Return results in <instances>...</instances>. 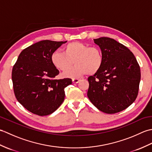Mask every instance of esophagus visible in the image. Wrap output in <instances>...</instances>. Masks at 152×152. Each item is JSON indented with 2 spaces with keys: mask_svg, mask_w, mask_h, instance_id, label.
<instances>
[{
  "mask_svg": "<svg viewBox=\"0 0 152 152\" xmlns=\"http://www.w3.org/2000/svg\"><path fill=\"white\" fill-rule=\"evenodd\" d=\"M80 80H81L79 79V78H73L72 79V82L77 83H78L80 81Z\"/></svg>",
  "mask_w": 152,
  "mask_h": 152,
  "instance_id": "1",
  "label": "esophagus"
}]
</instances>
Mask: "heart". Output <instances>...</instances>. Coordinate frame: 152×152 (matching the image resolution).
<instances>
[{"mask_svg": "<svg viewBox=\"0 0 152 152\" xmlns=\"http://www.w3.org/2000/svg\"><path fill=\"white\" fill-rule=\"evenodd\" d=\"M51 61L57 69L66 70L63 73L64 76L78 78L86 74L93 75L98 72L102 66L104 57L99 47L89 46L86 44L75 41L66 44L63 48V52L53 51ZM74 62L76 65L70 68Z\"/></svg>", "mask_w": 152, "mask_h": 152, "instance_id": "obj_1", "label": "heart"}]
</instances>
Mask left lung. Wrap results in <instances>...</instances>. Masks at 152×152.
Instances as JSON below:
<instances>
[{
    "label": "left lung",
    "instance_id": "obj_1",
    "mask_svg": "<svg viewBox=\"0 0 152 152\" xmlns=\"http://www.w3.org/2000/svg\"><path fill=\"white\" fill-rule=\"evenodd\" d=\"M104 57L98 72L89 76L88 96L99 110L115 114L129 107L137 99L140 69L133 53L114 39H94Z\"/></svg>",
    "mask_w": 152,
    "mask_h": 152
}]
</instances>
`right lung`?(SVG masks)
I'll return each mask as SVG.
<instances>
[{
  "mask_svg": "<svg viewBox=\"0 0 152 152\" xmlns=\"http://www.w3.org/2000/svg\"><path fill=\"white\" fill-rule=\"evenodd\" d=\"M64 42L42 40L23 50L13 66L12 79L18 102L38 115L52 114L64 99V88L70 78L56 80L59 71L51 61V56Z\"/></svg>",
  "mask_w": 152,
  "mask_h": 152,
  "instance_id": "add662e5",
  "label": "right lung"
}]
</instances>
